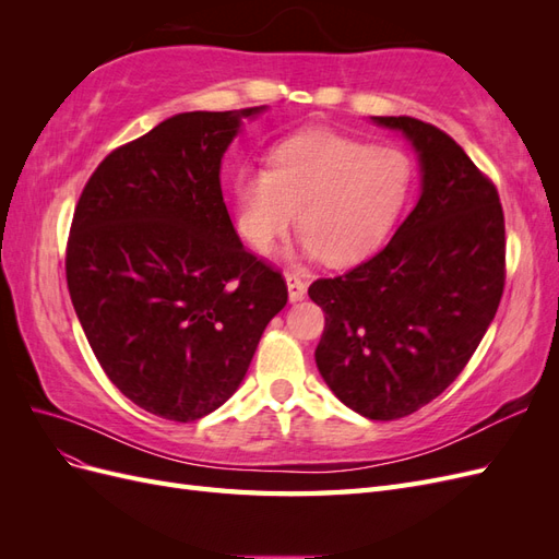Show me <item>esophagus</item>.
<instances>
[{"label": "esophagus", "mask_w": 559, "mask_h": 559, "mask_svg": "<svg viewBox=\"0 0 559 559\" xmlns=\"http://www.w3.org/2000/svg\"><path fill=\"white\" fill-rule=\"evenodd\" d=\"M286 289H289V300L292 302H298L302 300V296H306V282H302L298 275L294 273H286Z\"/></svg>", "instance_id": "esophagus-1"}]
</instances>
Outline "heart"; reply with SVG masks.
I'll list each match as a JSON object with an SVG mask.
<instances>
[{
    "label": "heart",
    "mask_w": 559,
    "mask_h": 559,
    "mask_svg": "<svg viewBox=\"0 0 559 559\" xmlns=\"http://www.w3.org/2000/svg\"><path fill=\"white\" fill-rule=\"evenodd\" d=\"M413 189V163L394 146L306 132L270 151L267 170L242 167L233 179L235 224L267 253L298 212L302 235L286 259L343 263L378 245Z\"/></svg>",
    "instance_id": "heart-1"
}]
</instances>
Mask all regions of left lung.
<instances>
[{
  "instance_id": "1",
  "label": "left lung",
  "mask_w": 559,
  "mask_h": 559,
  "mask_svg": "<svg viewBox=\"0 0 559 559\" xmlns=\"http://www.w3.org/2000/svg\"><path fill=\"white\" fill-rule=\"evenodd\" d=\"M401 132L419 200L376 257L310 284L326 314L314 359L331 392L368 419L419 411L462 373L503 294V212L489 181L443 130L370 116Z\"/></svg>"
}]
</instances>
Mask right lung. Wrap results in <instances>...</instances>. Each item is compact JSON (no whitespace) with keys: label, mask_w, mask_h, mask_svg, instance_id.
Wrapping results in <instances>:
<instances>
[{"label":"right lung","mask_w":559,"mask_h":559,"mask_svg":"<svg viewBox=\"0 0 559 559\" xmlns=\"http://www.w3.org/2000/svg\"><path fill=\"white\" fill-rule=\"evenodd\" d=\"M265 109L165 118L111 151L79 198L67 286L99 366L146 413L193 421L224 405L286 306L222 193L224 154Z\"/></svg>","instance_id":"right-lung-1"}]
</instances>
